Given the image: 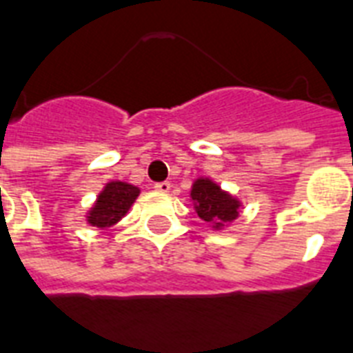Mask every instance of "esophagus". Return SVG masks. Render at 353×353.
Listing matches in <instances>:
<instances>
[{
	"instance_id": "34e87169",
	"label": "esophagus",
	"mask_w": 353,
	"mask_h": 353,
	"mask_svg": "<svg viewBox=\"0 0 353 353\" xmlns=\"http://www.w3.org/2000/svg\"><path fill=\"white\" fill-rule=\"evenodd\" d=\"M154 190L160 191V193H169L171 184H169V182H158V184H154Z\"/></svg>"
}]
</instances>
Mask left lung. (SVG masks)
Segmentation results:
<instances>
[{
    "label": "left lung",
    "instance_id": "8db88e82",
    "mask_svg": "<svg viewBox=\"0 0 353 353\" xmlns=\"http://www.w3.org/2000/svg\"><path fill=\"white\" fill-rule=\"evenodd\" d=\"M191 201L196 215L206 221L208 225L214 226L215 230H221L223 226L239 217L241 202L228 191L221 190V185L215 184L214 180L196 179L191 185Z\"/></svg>",
    "mask_w": 353,
    "mask_h": 353
}]
</instances>
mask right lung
I'll use <instances>...</instances> for the list:
<instances>
[{
	"mask_svg": "<svg viewBox=\"0 0 353 353\" xmlns=\"http://www.w3.org/2000/svg\"><path fill=\"white\" fill-rule=\"evenodd\" d=\"M138 195L139 188L136 185L119 182V180L108 182L105 190L99 193L94 206L90 208L86 215L88 225L97 226V228H110L127 215Z\"/></svg>",
	"mask_w": 353,
	"mask_h": 353,
	"instance_id": "1",
	"label": "right lung"
}]
</instances>
